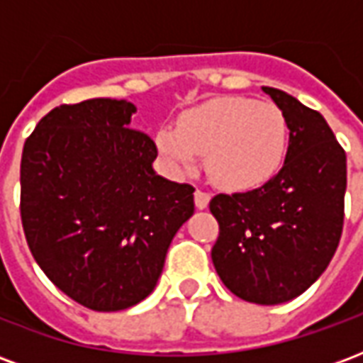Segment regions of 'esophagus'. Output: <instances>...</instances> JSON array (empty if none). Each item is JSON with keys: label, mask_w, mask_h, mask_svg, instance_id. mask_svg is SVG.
Segmentation results:
<instances>
[{"label": "esophagus", "mask_w": 363, "mask_h": 363, "mask_svg": "<svg viewBox=\"0 0 363 363\" xmlns=\"http://www.w3.org/2000/svg\"><path fill=\"white\" fill-rule=\"evenodd\" d=\"M194 204H196L198 210H204V208H208V204H210V194H208L206 190L196 189V192H194Z\"/></svg>", "instance_id": "obj_1"}]
</instances>
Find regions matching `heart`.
<instances>
[{
	"mask_svg": "<svg viewBox=\"0 0 363 363\" xmlns=\"http://www.w3.org/2000/svg\"><path fill=\"white\" fill-rule=\"evenodd\" d=\"M288 120L272 103L220 96L190 108L157 132V147L177 171L204 155L206 171L229 190H252L272 179L288 153Z\"/></svg>",
	"mask_w": 363,
	"mask_h": 363,
	"instance_id": "obj_1",
	"label": "heart"
}]
</instances>
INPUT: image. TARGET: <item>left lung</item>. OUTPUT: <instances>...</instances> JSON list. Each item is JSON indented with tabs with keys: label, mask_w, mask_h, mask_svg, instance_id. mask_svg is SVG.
Returning <instances> with one entry per match:
<instances>
[{
	"label": "left lung",
	"mask_w": 363,
	"mask_h": 363,
	"mask_svg": "<svg viewBox=\"0 0 363 363\" xmlns=\"http://www.w3.org/2000/svg\"><path fill=\"white\" fill-rule=\"evenodd\" d=\"M288 120L284 167L260 189L218 194L212 260L245 301L278 305L301 296L325 272L342 235L346 153L327 120L274 87H262Z\"/></svg>",
	"instance_id": "obj_1"
}]
</instances>
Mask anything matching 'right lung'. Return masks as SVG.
<instances>
[{
  "instance_id": "1",
  "label": "right lung",
  "mask_w": 363,
  "mask_h": 363,
  "mask_svg": "<svg viewBox=\"0 0 363 363\" xmlns=\"http://www.w3.org/2000/svg\"><path fill=\"white\" fill-rule=\"evenodd\" d=\"M135 106L89 99L52 108L21 157V221L50 281L93 311L150 296L194 186L153 171L157 145L130 128Z\"/></svg>"
}]
</instances>
